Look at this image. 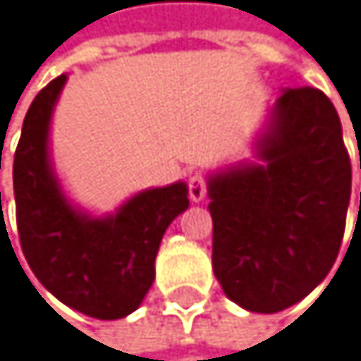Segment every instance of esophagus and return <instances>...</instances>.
I'll return each mask as SVG.
<instances>
[{"instance_id": "esophagus-1", "label": "esophagus", "mask_w": 361, "mask_h": 361, "mask_svg": "<svg viewBox=\"0 0 361 361\" xmlns=\"http://www.w3.org/2000/svg\"><path fill=\"white\" fill-rule=\"evenodd\" d=\"M207 195V184H205V177L195 173L188 177V197L192 203H201Z\"/></svg>"}]
</instances>
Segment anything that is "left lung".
<instances>
[{
    "instance_id": "obj_1",
    "label": "left lung",
    "mask_w": 361,
    "mask_h": 361,
    "mask_svg": "<svg viewBox=\"0 0 361 361\" xmlns=\"http://www.w3.org/2000/svg\"><path fill=\"white\" fill-rule=\"evenodd\" d=\"M255 160L207 175L212 265L224 295L280 312L329 274L351 199L341 117L314 87L282 90L252 143Z\"/></svg>"
}]
</instances>
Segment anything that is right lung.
<instances>
[{"label":"right lung","instance_id":"1","mask_svg":"<svg viewBox=\"0 0 361 361\" xmlns=\"http://www.w3.org/2000/svg\"><path fill=\"white\" fill-rule=\"evenodd\" d=\"M66 81L68 74L53 79L23 121L12 169L20 248L59 302L94 319H123L152 287L164 231L190 205L188 186L141 190L104 216L72 203L51 158V119Z\"/></svg>","mask_w":361,"mask_h":361}]
</instances>
